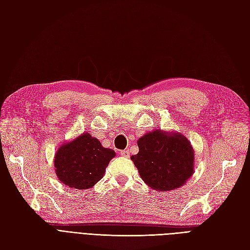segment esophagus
I'll return each instance as SVG.
<instances>
[{
	"mask_svg": "<svg viewBox=\"0 0 250 250\" xmlns=\"http://www.w3.org/2000/svg\"><path fill=\"white\" fill-rule=\"evenodd\" d=\"M121 154H122V156H124V157H129L130 156V152L128 150L121 151Z\"/></svg>",
	"mask_w": 250,
	"mask_h": 250,
	"instance_id": "34e87169",
	"label": "esophagus"
}]
</instances>
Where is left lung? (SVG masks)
Listing matches in <instances>:
<instances>
[{"label":"left lung","instance_id":"8db88e82","mask_svg":"<svg viewBox=\"0 0 250 250\" xmlns=\"http://www.w3.org/2000/svg\"><path fill=\"white\" fill-rule=\"evenodd\" d=\"M139 153L130 158L141 178L155 191L183 187L194 173V149L179 132L156 129L138 140Z\"/></svg>","mask_w":250,"mask_h":250}]
</instances>
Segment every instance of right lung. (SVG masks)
<instances>
[{"instance_id":"add662e5","label":"right lung","mask_w":250,"mask_h":250,"mask_svg":"<svg viewBox=\"0 0 250 250\" xmlns=\"http://www.w3.org/2000/svg\"><path fill=\"white\" fill-rule=\"evenodd\" d=\"M115 156L112 149L104 148L99 140L84 132L60 145L54 156V168L63 185L86 190L104 176L105 169Z\"/></svg>"}]
</instances>
